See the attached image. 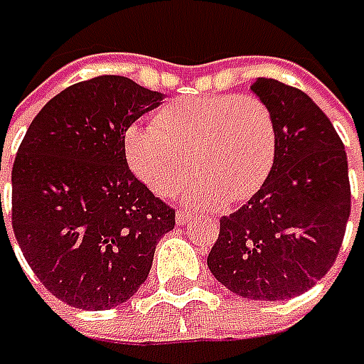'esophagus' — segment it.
I'll return each mask as SVG.
<instances>
[{"label":"esophagus","instance_id":"esophagus-1","mask_svg":"<svg viewBox=\"0 0 364 364\" xmlns=\"http://www.w3.org/2000/svg\"><path fill=\"white\" fill-rule=\"evenodd\" d=\"M193 217H195V215H191V213H187V210H177V217H175V220H177V225L183 226V225H189L191 220H193Z\"/></svg>","mask_w":364,"mask_h":364}]
</instances>
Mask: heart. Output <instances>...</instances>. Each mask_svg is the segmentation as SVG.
Segmentation results:
<instances>
[{"label": "heart", "mask_w": 364, "mask_h": 364, "mask_svg": "<svg viewBox=\"0 0 364 364\" xmlns=\"http://www.w3.org/2000/svg\"><path fill=\"white\" fill-rule=\"evenodd\" d=\"M124 149L134 173L159 195L177 189L193 161L199 175L183 195L213 208L244 203L264 185L276 157V126L252 94L187 96L156 120L128 126Z\"/></svg>", "instance_id": "1"}]
</instances>
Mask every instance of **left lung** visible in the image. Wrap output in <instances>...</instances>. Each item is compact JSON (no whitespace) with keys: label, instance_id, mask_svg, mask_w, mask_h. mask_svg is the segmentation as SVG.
Listing matches in <instances>:
<instances>
[{"label":"left lung","instance_id":"8db88e82","mask_svg":"<svg viewBox=\"0 0 364 364\" xmlns=\"http://www.w3.org/2000/svg\"><path fill=\"white\" fill-rule=\"evenodd\" d=\"M250 88L272 112L276 157L260 191L220 218L207 266L236 296L284 301L314 288L339 254L349 167L341 138L306 92L274 78Z\"/></svg>","mask_w":364,"mask_h":364}]
</instances>
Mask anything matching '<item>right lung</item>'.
Returning <instances> with one entry per match:
<instances>
[{
    "instance_id": "obj_1",
    "label": "right lung",
    "mask_w": 364,
    "mask_h": 364,
    "mask_svg": "<svg viewBox=\"0 0 364 364\" xmlns=\"http://www.w3.org/2000/svg\"><path fill=\"white\" fill-rule=\"evenodd\" d=\"M164 98L126 76H96L50 98L17 149L15 238L43 286L68 306L124 304L173 230L175 210L132 173L124 149L128 126Z\"/></svg>"
}]
</instances>
